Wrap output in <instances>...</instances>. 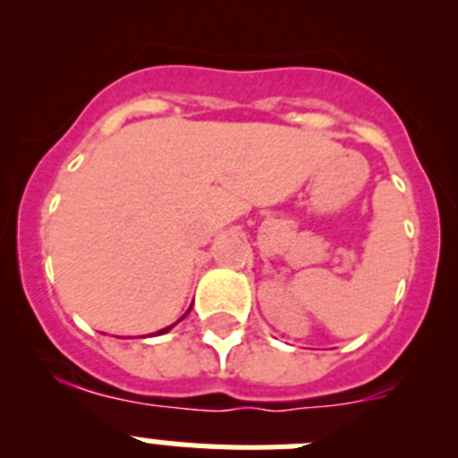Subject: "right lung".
Here are the masks:
<instances>
[{"label": "right lung", "mask_w": 458, "mask_h": 458, "mask_svg": "<svg viewBox=\"0 0 458 458\" xmlns=\"http://www.w3.org/2000/svg\"><path fill=\"white\" fill-rule=\"evenodd\" d=\"M167 330H169V327H165V330H160V333H167Z\"/></svg>", "instance_id": "1"}]
</instances>
